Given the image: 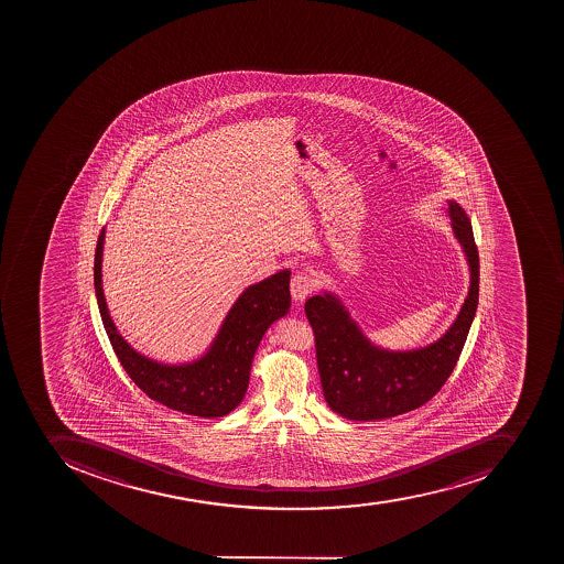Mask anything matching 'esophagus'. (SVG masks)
Wrapping results in <instances>:
<instances>
[{
  "mask_svg": "<svg viewBox=\"0 0 564 564\" xmlns=\"http://www.w3.org/2000/svg\"><path fill=\"white\" fill-rule=\"evenodd\" d=\"M315 289L314 279L305 275V273H297L291 279V294L296 303H302L308 294Z\"/></svg>",
  "mask_w": 564,
  "mask_h": 564,
  "instance_id": "34e87169",
  "label": "esophagus"
}]
</instances>
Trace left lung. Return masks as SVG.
<instances>
[{
	"label": "left lung",
	"instance_id": "8db88e82",
	"mask_svg": "<svg viewBox=\"0 0 564 564\" xmlns=\"http://www.w3.org/2000/svg\"><path fill=\"white\" fill-rule=\"evenodd\" d=\"M448 217L469 267V291L457 319L429 346L384 349L361 332L337 294L324 291L306 300L324 400L341 417L373 422L422 408L457 365L478 308L479 258L469 217L457 200H448Z\"/></svg>",
	"mask_w": 564,
	"mask_h": 564
}]
</instances>
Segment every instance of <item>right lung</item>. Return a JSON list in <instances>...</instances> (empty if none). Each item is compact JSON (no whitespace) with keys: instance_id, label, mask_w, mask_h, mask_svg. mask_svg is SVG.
<instances>
[{"instance_id":"right-lung-1","label":"right lung","mask_w":564,"mask_h":564,"mask_svg":"<svg viewBox=\"0 0 564 564\" xmlns=\"http://www.w3.org/2000/svg\"><path fill=\"white\" fill-rule=\"evenodd\" d=\"M106 227L95 250V294L107 337L116 356L139 388L151 400L180 413L220 417L243 400L250 381L253 355L271 324L288 315L291 306V271L249 285L238 296L208 349L185 364H164L141 355L116 328L102 288V256Z\"/></svg>"}]
</instances>
